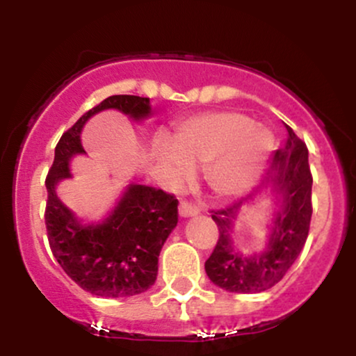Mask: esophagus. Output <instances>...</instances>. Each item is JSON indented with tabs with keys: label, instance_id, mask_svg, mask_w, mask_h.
<instances>
[{
	"label": "esophagus",
	"instance_id": "34e87169",
	"mask_svg": "<svg viewBox=\"0 0 356 356\" xmlns=\"http://www.w3.org/2000/svg\"><path fill=\"white\" fill-rule=\"evenodd\" d=\"M199 211L201 209H199L195 204L186 201V199H182L181 204H179V214H181L182 218H191V216L199 214Z\"/></svg>",
	"mask_w": 356,
	"mask_h": 356
}]
</instances>
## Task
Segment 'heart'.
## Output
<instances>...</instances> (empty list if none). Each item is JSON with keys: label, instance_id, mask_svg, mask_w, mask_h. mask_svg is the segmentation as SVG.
I'll list each match as a JSON object with an SVG mask.
<instances>
[{"label": "heart", "instance_id": "heart-1", "mask_svg": "<svg viewBox=\"0 0 356 356\" xmlns=\"http://www.w3.org/2000/svg\"><path fill=\"white\" fill-rule=\"evenodd\" d=\"M273 149L264 127L238 112H216L191 118L175 129L172 140L154 145L161 170L172 186L192 175L191 167L206 169V182L216 197H234L254 181Z\"/></svg>", "mask_w": 356, "mask_h": 356}]
</instances>
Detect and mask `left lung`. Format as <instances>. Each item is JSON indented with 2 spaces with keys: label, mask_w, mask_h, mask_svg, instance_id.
Returning <instances> with one entry per match:
<instances>
[{
  "label": "left lung",
  "mask_w": 356,
  "mask_h": 356,
  "mask_svg": "<svg viewBox=\"0 0 356 356\" xmlns=\"http://www.w3.org/2000/svg\"><path fill=\"white\" fill-rule=\"evenodd\" d=\"M286 129L288 142L275 152L264 182V187L280 197L281 206L268 249L251 256H243L232 249L229 231L243 201L211 211L218 224L219 239L204 266L212 283L226 291L261 293L273 288L283 280L305 248L313 214V175L308 164V147L291 127L286 125Z\"/></svg>",
  "instance_id": "obj_1"
}]
</instances>
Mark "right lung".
Returning a JSON list of instances; mask_svg holds the SVG:
<instances>
[{
    "label": "right lung",
    "mask_w": 356,
    "mask_h": 356,
    "mask_svg": "<svg viewBox=\"0 0 356 356\" xmlns=\"http://www.w3.org/2000/svg\"><path fill=\"white\" fill-rule=\"evenodd\" d=\"M105 108H117L134 118L150 113L149 99L112 95L63 132L44 181L48 192L44 224L53 256L81 289L104 298L136 296L155 283L161 249L177 226L175 195L144 184H130L105 222L81 226L55 192L56 182L70 177V159L85 152L80 142L85 122Z\"/></svg>",
    "instance_id": "1"
}]
</instances>
